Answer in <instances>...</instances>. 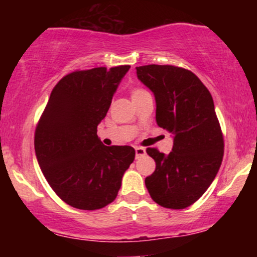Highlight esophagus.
Segmentation results:
<instances>
[{
  "label": "esophagus",
  "mask_w": 257,
  "mask_h": 257,
  "mask_svg": "<svg viewBox=\"0 0 257 257\" xmlns=\"http://www.w3.org/2000/svg\"><path fill=\"white\" fill-rule=\"evenodd\" d=\"M145 155H146V150L144 149V147H137V149H135V156H137V158L143 157V156Z\"/></svg>",
  "instance_id": "obj_1"
}]
</instances>
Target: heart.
<instances>
[{"label": "heart", "instance_id": "1", "mask_svg": "<svg viewBox=\"0 0 257 257\" xmlns=\"http://www.w3.org/2000/svg\"><path fill=\"white\" fill-rule=\"evenodd\" d=\"M147 94V91L144 89V88H140V87H135L132 89V98L133 100L137 99V98H140V96L145 95Z\"/></svg>", "mask_w": 257, "mask_h": 257}]
</instances>
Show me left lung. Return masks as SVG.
<instances>
[{"label":"left lung","mask_w":257,"mask_h":257,"mask_svg":"<svg viewBox=\"0 0 257 257\" xmlns=\"http://www.w3.org/2000/svg\"><path fill=\"white\" fill-rule=\"evenodd\" d=\"M138 78L153 91L156 120L174 134L169 155L146 150L156 170L145 179L150 196L169 209H185L197 202L219 172L223 135L208 88L190 70L174 65L137 67Z\"/></svg>","instance_id":"left-lung-1"}]
</instances>
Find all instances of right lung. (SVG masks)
Here are the masks:
<instances>
[{
	"label": "right lung",
	"mask_w": 257,
	"mask_h": 257,
	"mask_svg": "<svg viewBox=\"0 0 257 257\" xmlns=\"http://www.w3.org/2000/svg\"><path fill=\"white\" fill-rule=\"evenodd\" d=\"M129 65L76 70L53 88L35 131L44 178L66 204L96 210L116 199L135 158L132 146H105L96 135Z\"/></svg>",
	"instance_id": "add662e5"
}]
</instances>
